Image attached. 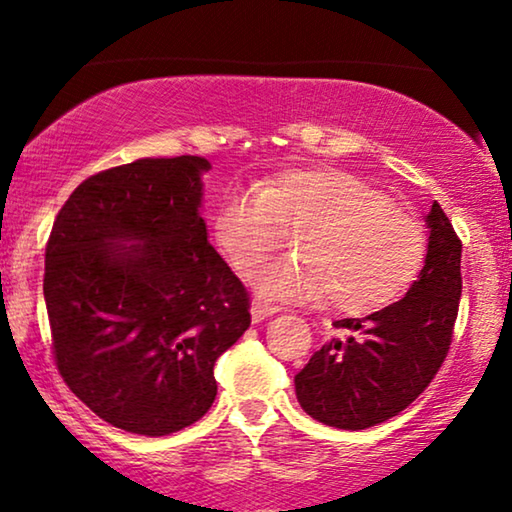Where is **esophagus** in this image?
Segmentation results:
<instances>
[{"label": "esophagus", "instance_id": "1", "mask_svg": "<svg viewBox=\"0 0 512 512\" xmlns=\"http://www.w3.org/2000/svg\"><path fill=\"white\" fill-rule=\"evenodd\" d=\"M279 311V307H272V305H263V302H254L251 305V321L254 323H261L265 321L268 316H274Z\"/></svg>", "mask_w": 512, "mask_h": 512}]
</instances>
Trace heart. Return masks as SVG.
Wrapping results in <instances>:
<instances>
[{"label": "heart", "mask_w": 512, "mask_h": 512, "mask_svg": "<svg viewBox=\"0 0 512 512\" xmlns=\"http://www.w3.org/2000/svg\"><path fill=\"white\" fill-rule=\"evenodd\" d=\"M295 235L298 256L256 277L265 300L323 302L339 314L383 309L409 291L427 256L420 221L342 168L288 170L261 189H233L214 214V238L251 274Z\"/></svg>", "instance_id": "heart-1"}]
</instances>
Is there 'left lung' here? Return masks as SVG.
I'll list each match as a JSON object with an SVG mask.
<instances>
[{
  "label": "left lung",
  "instance_id": "8db88e82",
  "mask_svg": "<svg viewBox=\"0 0 512 512\" xmlns=\"http://www.w3.org/2000/svg\"><path fill=\"white\" fill-rule=\"evenodd\" d=\"M425 224V265L404 298L337 321L346 335L325 342L295 374L300 406L323 425L355 432L397 416L446 360L462 295V242L436 201Z\"/></svg>",
  "mask_w": 512,
  "mask_h": 512
}]
</instances>
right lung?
I'll return each instance as SVG.
<instances>
[{"mask_svg": "<svg viewBox=\"0 0 512 512\" xmlns=\"http://www.w3.org/2000/svg\"><path fill=\"white\" fill-rule=\"evenodd\" d=\"M203 157L138 159L87 177L46 247L57 369L131 434L166 436L217 397L214 362L249 328V295L210 242Z\"/></svg>", "mask_w": 512, "mask_h": 512, "instance_id": "obj_1", "label": "right lung"}]
</instances>
